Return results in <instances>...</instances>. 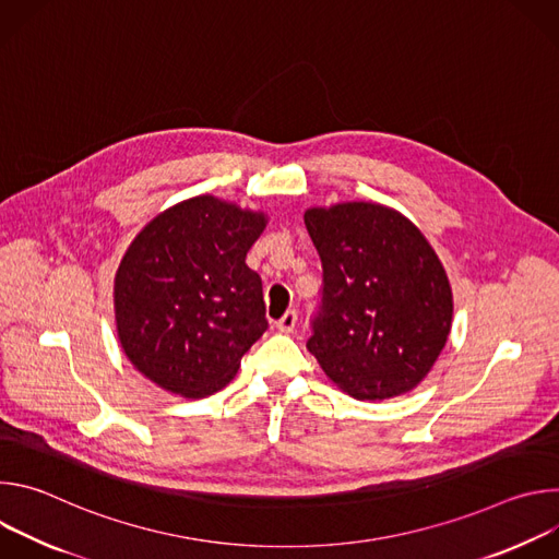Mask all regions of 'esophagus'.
<instances>
[{"instance_id":"esophagus-1","label":"esophagus","mask_w":559,"mask_h":559,"mask_svg":"<svg viewBox=\"0 0 559 559\" xmlns=\"http://www.w3.org/2000/svg\"><path fill=\"white\" fill-rule=\"evenodd\" d=\"M296 323H298V313L294 311V309H289V311H285L278 321H276V330L281 332V334H292L294 330H296Z\"/></svg>"}]
</instances>
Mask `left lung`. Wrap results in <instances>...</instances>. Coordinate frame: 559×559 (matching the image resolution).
<instances>
[{"mask_svg":"<svg viewBox=\"0 0 559 559\" xmlns=\"http://www.w3.org/2000/svg\"><path fill=\"white\" fill-rule=\"evenodd\" d=\"M305 225L323 263L307 349L356 401L418 386L453 318L447 272L425 234L401 212L367 201L309 207Z\"/></svg>","mask_w":559,"mask_h":559,"instance_id":"obj_1","label":"left lung"}]
</instances>
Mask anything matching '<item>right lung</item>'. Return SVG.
I'll list each match as a JSON object with an SVG mask.
<instances>
[{
    "mask_svg": "<svg viewBox=\"0 0 559 559\" xmlns=\"http://www.w3.org/2000/svg\"><path fill=\"white\" fill-rule=\"evenodd\" d=\"M263 212L203 194L154 216L115 276L119 343L147 380L183 397L223 389L267 330L261 276L246 257Z\"/></svg>",
    "mask_w": 559,
    "mask_h": 559,
    "instance_id": "add662e5",
    "label": "right lung"
}]
</instances>
